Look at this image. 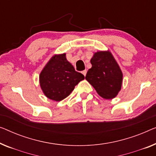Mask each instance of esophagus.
<instances>
[{"label":"esophagus","mask_w":156,"mask_h":156,"mask_svg":"<svg viewBox=\"0 0 156 156\" xmlns=\"http://www.w3.org/2000/svg\"><path fill=\"white\" fill-rule=\"evenodd\" d=\"M87 69H84V70L82 71V74H83L84 76H86V74H87Z\"/></svg>","instance_id":"34e87169"}]
</instances>
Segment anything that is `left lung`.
Wrapping results in <instances>:
<instances>
[{
	"instance_id": "obj_1",
	"label": "left lung",
	"mask_w": 156,
	"mask_h": 156,
	"mask_svg": "<svg viewBox=\"0 0 156 156\" xmlns=\"http://www.w3.org/2000/svg\"><path fill=\"white\" fill-rule=\"evenodd\" d=\"M91 63L92 67L88 70L86 80L102 98H114L121 90L123 75L113 55L109 51H98Z\"/></svg>"
}]
</instances>
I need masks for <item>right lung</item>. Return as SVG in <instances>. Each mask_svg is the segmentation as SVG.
Returning <instances> with one entry per match:
<instances>
[{
	"label": "right lung",
	"mask_w": 156,
	"mask_h": 156,
	"mask_svg": "<svg viewBox=\"0 0 156 156\" xmlns=\"http://www.w3.org/2000/svg\"><path fill=\"white\" fill-rule=\"evenodd\" d=\"M83 80L84 76L75 71L73 65L67 61L65 53L53 55L39 75L40 87L45 96L55 101L68 96Z\"/></svg>",
	"instance_id": "obj_1"
}]
</instances>
